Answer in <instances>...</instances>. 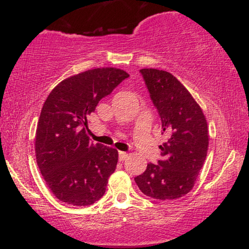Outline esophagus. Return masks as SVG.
I'll use <instances>...</instances> for the list:
<instances>
[{
	"label": "esophagus",
	"instance_id": "obj_1",
	"mask_svg": "<svg viewBox=\"0 0 249 249\" xmlns=\"http://www.w3.org/2000/svg\"><path fill=\"white\" fill-rule=\"evenodd\" d=\"M128 154L126 152H123V151H119V160L121 161H124L125 159L127 158Z\"/></svg>",
	"mask_w": 249,
	"mask_h": 249
}]
</instances>
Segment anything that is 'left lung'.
Here are the masks:
<instances>
[{"label": "left lung", "instance_id": "1", "mask_svg": "<svg viewBox=\"0 0 249 249\" xmlns=\"http://www.w3.org/2000/svg\"><path fill=\"white\" fill-rule=\"evenodd\" d=\"M141 72L168 139L159 146L158 164H147L134 181L153 199L181 198L193 188L206 159L207 121L196 99L172 73L158 69Z\"/></svg>", "mask_w": 249, "mask_h": 249}]
</instances>
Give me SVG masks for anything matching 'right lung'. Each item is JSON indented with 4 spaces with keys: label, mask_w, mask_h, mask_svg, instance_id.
Returning <instances> with one entry per match:
<instances>
[{
    "label": "right lung",
    "mask_w": 249,
    "mask_h": 249,
    "mask_svg": "<svg viewBox=\"0 0 249 249\" xmlns=\"http://www.w3.org/2000/svg\"><path fill=\"white\" fill-rule=\"evenodd\" d=\"M130 76L117 68H97L57 84L43 104L35 137L36 160L57 199L89 206L104 196L118 162L116 148L92 144L88 117Z\"/></svg>",
    "instance_id": "add662e5"
}]
</instances>
